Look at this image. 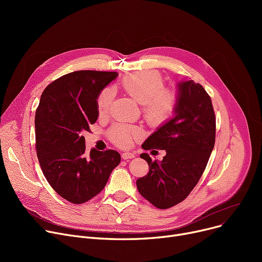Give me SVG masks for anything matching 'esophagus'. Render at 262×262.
Here are the masks:
<instances>
[{"instance_id":"obj_1","label":"esophagus","mask_w":262,"mask_h":262,"mask_svg":"<svg viewBox=\"0 0 262 262\" xmlns=\"http://www.w3.org/2000/svg\"><path fill=\"white\" fill-rule=\"evenodd\" d=\"M121 156H122V159H124V160H128V159L134 158V157H135V154L129 153V152H125V153H123Z\"/></svg>"}]
</instances>
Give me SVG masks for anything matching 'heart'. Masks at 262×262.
<instances>
[{
  "label": "heart",
  "mask_w": 262,
  "mask_h": 262,
  "mask_svg": "<svg viewBox=\"0 0 262 262\" xmlns=\"http://www.w3.org/2000/svg\"><path fill=\"white\" fill-rule=\"evenodd\" d=\"M123 87L132 99L142 106L145 120L158 126L166 123L174 114L176 106L175 94L164 90L162 76L155 71H143L126 76L123 79ZM114 99V89L105 88L99 95L96 106L101 115L107 110ZM113 141L120 146H129L134 139L141 136L138 127L116 125L110 132Z\"/></svg>",
  "instance_id": "heart-1"
}]
</instances>
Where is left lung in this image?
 <instances>
[{"instance_id":"1","label":"left lung","mask_w":262,"mask_h":262,"mask_svg":"<svg viewBox=\"0 0 262 262\" xmlns=\"http://www.w3.org/2000/svg\"><path fill=\"white\" fill-rule=\"evenodd\" d=\"M171 119L143 142L144 149H166L161 161L148 154V173L137 180L139 193L155 207L167 209L183 202L199 183L214 146L215 117L210 96L193 80L177 82Z\"/></svg>"}]
</instances>
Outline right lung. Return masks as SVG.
I'll return each instance as SVG.
<instances>
[{
    "label": "right lung",
    "instance_id": "right-lung-1",
    "mask_svg": "<svg viewBox=\"0 0 262 262\" xmlns=\"http://www.w3.org/2000/svg\"><path fill=\"white\" fill-rule=\"evenodd\" d=\"M118 75L75 71L51 82L41 94L35 116L39 164L51 187L73 204L99 194L121 161L114 149L91 148L87 155L82 136L99 118L100 93Z\"/></svg>",
    "mask_w": 262,
    "mask_h": 262
}]
</instances>
